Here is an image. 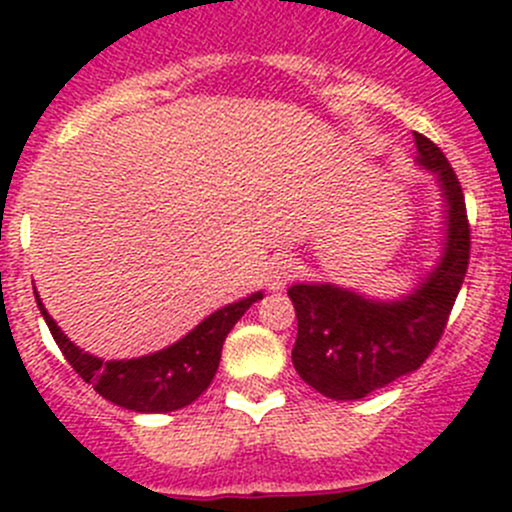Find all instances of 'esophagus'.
<instances>
[{"instance_id": "esophagus-1", "label": "esophagus", "mask_w": 512, "mask_h": 512, "mask_svg": "<svg viewBox=\"0 0 512 512\" xmlns=\"http://www.w3.org/2000/svg\"><path fill=\"white\" fill-rule=\"evenodd\" d=\"M294 272H297V265H294L289 257H275V260L267 265V275H265L267 287H270L272 292H280V289H285L289 285Z\"/></svg>"}]
</instances>
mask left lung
<instances>
[{
  "label": "left lung",
  "instance_id": "obj_1",
  "mask_svg": "<svg viewBox=\"0 0 512 512\" xmlns=\"http://www.w3.org/2000/svg\"><path fill=\"white\" fill-rule=\"evenodd\" d=\"M416 163L436 175L446 213L441 260L399 299H371L332 282L287 289L297 312L292 364L302 381L334 401H356L416 371L446 329L471 257L461 183L441 148L421 133Z\"/></svg>",
  "mask_w": 512,
  "mask_h": 512
}]
</instances>
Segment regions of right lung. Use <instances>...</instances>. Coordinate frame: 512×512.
<instances>
[{"label":"right lung","mask_w":512,"mask_h":512,"mask_svg":"<svg viewBox=\"0 0 512 512\" xmlns=\"http://www.w3.org/2000/svg\"><path fill=\"white\" fill-rule=\"evenodd\" d=\"M36 307L49 327L51 337L64 352L66 361L74 366L76 374L96 389L103 399L123 406L138 414H165L193 404L210 386L215 371L220 366L225 337L235 327L237 319L262 299V292H252L250 297L220 307L210 317H205L193 332L185 334L170 347L160 352L138 356V359H101L76 347L59 324L46 312L39 292L34 289Z\"/></svg>","instance_id":"1"}]
</instances>
